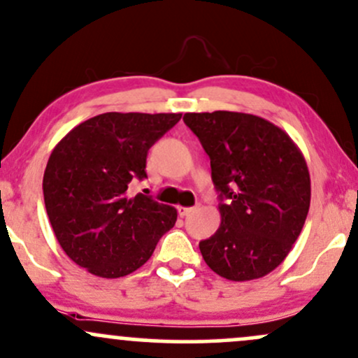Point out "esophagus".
I'll use <instances>...</instances> for the list:
<instances>
[{
    "label": "esophagus",
    "instance_id": "esophagus-1",
    "mask_svg": "<svg viewBox=\"0 0 358 358\" xmlns=\"http://www.w3.org/2000/svg\"><path fill=\"white\" fill-rule=\"evenodd\" d=\"M199 207H178V215L180 217H187L190 215V213H193Z\"/></svg>",
    "mask_w": 358,
    "mask_h": 358
}]
</instances>
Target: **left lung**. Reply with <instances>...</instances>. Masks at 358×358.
<instances>
[{"label":"left lung","instance_id":"8db88e82","mask_svg":"<svg viewBox=\"0 0 358 358\" xmlns=\"http://www.w3.org/2000/svg\"><path fill=\"white\" fill-rule=\"evenodd\" d=\"M210 158L220 193V227L199 244L203 261L229 281H250L285 261L310 210L306 159L281 127L232 110L187 113Z\"/></svg>","mask_w":358,"mask_h":358}]
</instances>
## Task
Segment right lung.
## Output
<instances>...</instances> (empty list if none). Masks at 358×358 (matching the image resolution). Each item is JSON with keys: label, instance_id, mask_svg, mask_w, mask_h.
Listing matches in <instances>:
<instances>
[{"label": "right lung", "instance_id": "1", "mask_svg": "<svg viewBox=\"0 0 358 358\" xmlns=\"http://www.w3.org/2000/svg\"><path fill=\"white\" fill-rule=\"evenodd\" d=\"M175 113H104L69 131L43 173V199L64 252L94 276L134 273L176 222V208L139 193L148 150L180 121Z\"/></svg>", "mask_w": 358, "mask_h": 358}]
</instances>
